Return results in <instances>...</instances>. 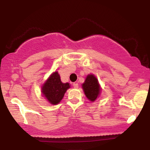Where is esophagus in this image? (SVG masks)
Instances as JSON below:
<instances>
[{"label": "esophagus", "instance_id": "1", "mask_svg": "<svg viewBox=\"0 0 150 150\" xmlns=\"http://www.w3.org/2000/svg\"><path fill=\"white\" fill-rule=\"evenodd\" d=\"M73 85L74 88H75V89L78 87V84H77V83H73Z\"/></svg>", "mask_w": 150, "mask_h": 150}]
</instances>
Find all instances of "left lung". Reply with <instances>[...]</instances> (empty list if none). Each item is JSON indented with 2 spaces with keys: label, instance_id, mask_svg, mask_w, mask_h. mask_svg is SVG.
<instances>
[{
  "label": "left lung",
  "instance_id": "left-lung-1",
  "mask_svg": "<svg viewBox=\"0 0 150 150\" xmlns=\"http://www.w3.org/2000/svg\"><path fill=\"white\" fill-rule=\"evenodd\" d=\"M82 87L86 97L92 102H94L100 96L101 86L98 79L93 74H89L86 77L85 82L82 84Z\"/></svg>",
  "mask_w": 150,
  "mask_h": 150
}]
</instances>
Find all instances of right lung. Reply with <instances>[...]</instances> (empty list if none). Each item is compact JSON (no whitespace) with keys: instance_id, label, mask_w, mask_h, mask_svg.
<instances>
[{"instance_id":"1","label":"right lung","mask_w":150,"mask_h":150,"mask_svg":"<svg viewBox=\"0 0 150 150\" xmlns=\"http://www.w3.org/2000/svg\"><path fill=\"white\" fill-rule=\"evenodd\" d=\"M70 87L68 82H61L58 71L51 74L42 86V94L51 104L56 105L61 102L67 89Z\"/></svg>"}]
</instances>
